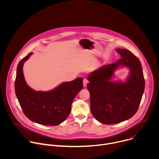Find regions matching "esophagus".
I'll return each instance as SVG.
<instances>
[{"label": "esophagus", "mask_w": 159, "mask_h": 159, "mask_svg": "<svg viewBox=\"0 0 159 159\" xmlns=\"http://www.w3.org/2000/svg\"><path fill=\"white\" fill-rule=\"evenodd\" d=\"M87 83H88V80H87V79H84V80H83V85H84V87L87 86Z\"/></svg>", "instance_id": "1"}]
</instances>
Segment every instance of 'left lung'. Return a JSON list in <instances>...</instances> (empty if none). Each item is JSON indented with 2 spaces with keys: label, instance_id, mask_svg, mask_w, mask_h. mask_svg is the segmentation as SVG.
I'll use <instances>...</instances> for the list:
<instances>
[{
  "label": "left lung",
  "instance_id": "obj_1",
  "mask_svg": "<svg viewBox=\"0 0 159 159\" xmlns=\"http://www.w3.org/2000/svg\"><path fill=\"white\" fill-rule=\"evenodd\" d=\"M116 52L121 58L101 66L87 78L90 111L98 121L105 125L118 123L134 116L145 89L139 59L126 49H116ZM121 66L129 68L130 77L124 83L111 81L114 70Z\"/></svg>",
  "mask_w": 159,
  "mask_h": 159
}]
</instances>
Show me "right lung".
I'll use <instances>...</instances> for the list:
<instances>
[{
    "instance_id": "obj_1",
    "label": "right lung",
    "mask_w": 159,
    "mask_h": 159,
    "mask_svg": "<svg viewBox=\"0 0 159 159\" xmlns=\"http://www.w3.org/2000/svg\"><path fill=\"white\" fill-rule=\"evenodd\" d=\"M30 53L17 66L15 92L25 116L43 125L57 126L69 116L72 101L83 88L82 78L66 82L50 91H35L26 84L22 66L30 58Z\"/></svg>"
}]
</instances>
